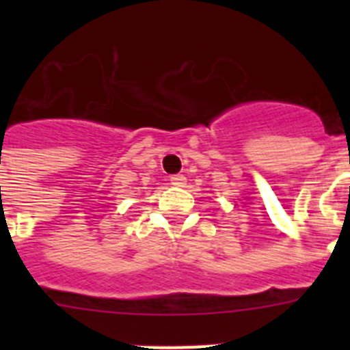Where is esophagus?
Wrapping results in <instances>:
<instances>
[{
    "instance_id": "34e87169",
    "label": "esophagus",
    "mask_w": 350,
    "mask_h": 350,
    "mask_svg": "<svg viewBox=\"0 0 350 350\" xmlns=\"http://www.w3.org/2000/svg\"><path fill=\"white\" fill-rule=\"evenodd\" d=\"M170 182H172V185L182 187V185L185 184V177L184 175H172V177H170Z\"/></svg>"
}]
</instances>
